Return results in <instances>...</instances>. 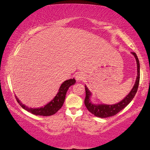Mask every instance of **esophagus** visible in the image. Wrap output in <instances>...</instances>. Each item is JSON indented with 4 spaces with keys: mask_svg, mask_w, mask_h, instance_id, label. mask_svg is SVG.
<instances>
[{
    "mask_svg": "<svg viewBox=\"0 0 150 150\" xmlns=\"http://www.w3.org/2000/svg\"><path fill=\"white\" fill-rule=\"evenodd\" d=\"M76 79L79 81H80V80H82L84 78H85V75H84V73L82 72H78L76 74Z\"/></svg>",
    "mask_w": 150,
    "mask_h": 150,
    "instance_id": "obj_1",
    "label": "esophagus"
}]
</instances>
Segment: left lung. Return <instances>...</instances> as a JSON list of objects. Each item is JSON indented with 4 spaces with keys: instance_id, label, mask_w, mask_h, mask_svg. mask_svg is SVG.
<instances>
[{
    "instance_id": "left-lung-1",
    "label": "left lung",
    "mask_w": 150,
    "mask_h": 150,
    "mask_svg": "<svg viewBox=\"0 0 150 150\" xmlns=\"http://www.w3.org/2000/svg\"><path fill=\"white\" fill-rule=\"evenodd\" d=\"M135 57L137 61V76L135 83L134 84L133 88H132L131 92L129 95H127L122 101L118 103L113 104V105H105V104H93L90 101V97L91 96V93L88 89V88L85 86V91H86V97L84 99V104L87 108V110L91 114L94 116L99 118H108V117L114 116L118 114V113L124 109L130 102H131L134 98L137 91L139 84L140 79V66L139 59L135 53L132 52L131 53Z\"/></svg>"
}]
</instances>
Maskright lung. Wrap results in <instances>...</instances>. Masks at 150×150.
I'll return each instance as SVG.
<instances>
[{"label":"right lung","mask_w":150,"mask_h":150,"mask_svg":"<svg viewBox=\"0 0 150 150\" xmlns=\"http://www.w3.org/2000/svg\"><path fill=\"white\" fill-rule=\"evenodd\" d=\"M76 80L74 79H69L63 82L59 89V92L57 93V94L56 95V96L55 97H54L53 100L50 101L49 103H47L46 105H45L44 107L42 108H28L27 106H25L23 105V104L21 103L20 101L17 98V97H16L17 101L18 102L19 105H20L23 109L34 115H38V116L39 115V116H51V115L55 114L56 112H57L58 110H60L61 108L62 107L65 100V98H66L67 91L68 90V88L70 86L74 84Z\"/></svg>","instance_id":"1"}]
</instances>
